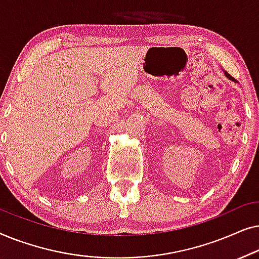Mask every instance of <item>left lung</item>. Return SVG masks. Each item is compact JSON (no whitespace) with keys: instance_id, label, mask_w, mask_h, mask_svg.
<instances>
[{"instance_id":"8db88e82","label":"left lung","mask_w":259,"mask_h":259,"mask_svg":"<svg viewBox=\"0 0 259 259\" xmlns=\"http://www.w3.org/2000/svg\"><path fill=\"white\" fill-rule=\"evenodd\" d=\"M225 76H226V77H229V79H230V80H232V81H235V79H233V77H232V76H231V75H230V74H229V73H228V72H225Z\"/></svg>"}]
</instances>
